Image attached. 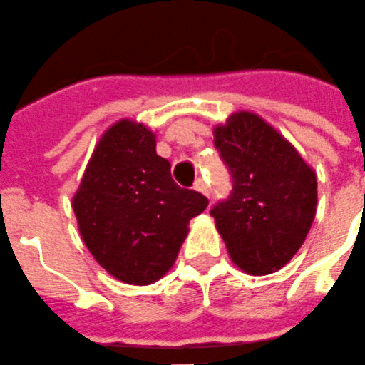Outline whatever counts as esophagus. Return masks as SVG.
Here are the masks:
<instances>
[{
    "label": "esophagus",
    "mask_w": 365,
    "mask_h": 365,
    "mask_svg": "<svg viewBox=\"0 0 365 365\" xmlns=\"http://www.w3.org/2000/svg\"><path fill=\"white\" fill-rule=\"evenodd\" d=\"M194 190H197V192L205 194V196H210V194H208L207 182H205V180H201V178H197L196 182H194Z\"/></svg>",
    "instance_id": "34e87169"
}]
</instances>
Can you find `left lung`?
Returning a JSON list of instances; mask_svg holds the SVG:
<instances>
[{"label": "left lung", "instance_id": "8db88e82", "mask_svg": "<svg viewBox=\"0 0 365 365\" xmlns=\"http://www.w3.org/2000/svg\"><path fill=\"white\" fill-rule=\"evenodd\" d=\"M214 146L232 175V192L210 210L232 260L253 277L284 267L316 217L314 169L284 135L253 112L214 128Z\"/></svg>", "mask_w": 365, "mask_h": 365}]
</instances>
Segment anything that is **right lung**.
<instances>
[{"label": "right lung", "instance_id": "right-lung-1", "mask_svg": "<svg viewBox=\"0 0 365 365\" xmlns=\"http://www.w3.org/2000/svg\"><path fill=\"white\" fill-rule=\"evenodd\" d=\"M207 205L173 180L155 133L130 119L101 135L73 197L85 246L105 271L133 285L153 284L173 267L189 221Z\"/></svg>", "mask_w": 365, "mask_h": 365}]
</instances>
